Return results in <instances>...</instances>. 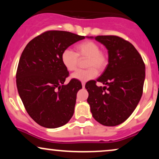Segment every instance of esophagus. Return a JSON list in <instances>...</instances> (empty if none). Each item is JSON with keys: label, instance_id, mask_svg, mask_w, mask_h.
<instances>
[{"label": "esophagus", "instance_id": "esophagus-1", "mask_svg": "<svg viewBox=\"0 0 159 159\" xmlns=\"http://www.w3.org/2000/svg\"><path fill=\"white\" fill-rule=\"evenodd\" d=\"M82 87H83V88H84V87H85V83H82Z\"/></svg>", "mask_w": 159, "mask_h": 159}]
</instances>
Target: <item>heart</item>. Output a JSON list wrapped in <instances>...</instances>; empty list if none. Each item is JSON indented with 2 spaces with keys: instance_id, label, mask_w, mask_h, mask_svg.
I'll return each instance as SVG.
<instances>
[{
  "instance_id": "heart-1",
  "label": "heart",
  "mask_w": 159,
  "mask_h": 159,
  "mask_svg": "<svg viewBox=\"0 0 159 159\" xmlns=\"http://www.w3.org/2000/svg\"><path fill=\"white\" fill-rule=\"evenodd\" d=\"M77 54L70 48L63 51L61 62L66 70L75 71L77 68L78 57L88 58L87 62V70H78L71 75L72 79L81 82L88 81L97 75L98 72H102L107 64V56L105 52L100 51V46L93 41H84L75 47Z\"/></svg>"
}]
</instances>
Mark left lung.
Masks as SVG:
<instances>
[{"instance_id":"8db88e82","label":"left lung","mask_w":159,"mask_h":159,"mask_svg":"<svg viewBox=\"0 0 159 159\" xmlns=\"http://www.w3.org/2000/svg\"><path fill=\"white\" fill-rule=\"evenodd\" d=\"M105 45L108 63L96 81L86 84L93 116L106 126L125 121L139 103L145 80V65L134 45L116 36H89ZM96 81L105 85L98 87Z\"/></svg>"}]
</instances>
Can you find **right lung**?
<instances>
[{"label":"right lung","mask_w":159,"mask_h":159,"mask_svg":"<svg viewBox=\"0 0 159 159\" xmlns=\"http://www.w3.org/2000/svg\"><path fill=\"white\" fill-rule=\"evenodd\" d=\"M85 36L50 30L36 36L24 49L16 72V86L27 114L48 129L66 124L74 114L81 83L72 79L61 62L63 50Z\"/></svg>","instance_id":"right-lung-1"}]
</instances>
